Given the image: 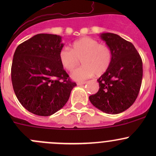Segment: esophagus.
Returning <instances> with one entry per match:
<instances>
[{
	"label": "esophagus",
	"mask_w": 156,
	"mask_h": 156,
	"mask_svg": "<svg viewBox=\"0 0 156 156\" xmlns=\"http://www.w3.org/2000/svg\"><path fill=\"white\" fill-rule=\"evenodd\" d=\"M85 81H81V82H80V81H78V82H77V84H78V85H83V84H85Z\"/></svg>",
	"instance_id": "34e87169"
}]
</instances>
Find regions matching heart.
I'll return each mask as SVG.
<instances>
[{
	"instance_id": "b5f03b06",
	"label": "heart",
	"mask_w": 156,
	"mask_h": 156,
	"mask_svg": "<svg viewBox=\"0 0 156 156\" xmlns=\"http://www.w3.org/2000/svg\"><path fill=\"white\" fill-rule=\"evenodd\" d=\"M112 58L111 49L107 45L89 37L78 39L71 44L70 50L63 48L59 52L61 65L69 72L78 66L81 59L82 66L72 73V78L79 81L90 78L95 73L97 75L105 73L111 64Z\"/></svg>"
}]
</instances>
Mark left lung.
I'll return each instance as SVG.
<instances>
[{
    "label": "left lung",
    "instance_id": "obj_1",
    "mask_svg": "<svg viewBox=\"0 0 156 156\" xmlns=\"http://www.w3.org/2000/svg\"><path fill=\"white\" fill-rule=\"evenodd\" d=\"M100 37L111 49L112 58L108 70L97 80L98 92L89 100L103 112L119 114L137 98L142 84V59L133 44L118 34L103 33Z\"/></svg>",
    "mask_w": 156,
    "mask_h": 156
}]
</instances>
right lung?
Listing matches in <instances>:
<instances>
[{
    "mask_svg": "<svg viewBox=\"0 0 156 156\" xmlns=\"http://www.w3.org/2000/svg\"><path fill=\"white\" fill-rule=\"evenodd\" d=\"M63 46L59 35L38 34L16 49L11 67L12 87L22 106L33 114H54L65 106L76 86L59 62Z\"/></svg>",
    "mask_w": 156,
    "mask_h": 156,
    "instance_id": "right-lung-1",
    "label": "right lung"
}]
</instances>
